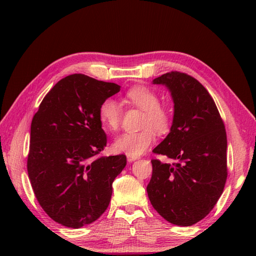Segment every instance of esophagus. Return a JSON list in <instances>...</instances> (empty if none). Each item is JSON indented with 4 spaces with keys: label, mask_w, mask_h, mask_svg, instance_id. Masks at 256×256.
<instances>
[{
    "label": "esophagus",
    "mask_w": 256,
    "mask_h": 256,
    "mask_svg": "<svg viewBox=\"0 0 256 256\" xmlns=\"http://www.w3.org/2000/svg\"><path fill=\"white\" fill-rule=\"evenodd\" d=\"M138 159V157H134V156H127V160L129 161V162H132V161H134V160H136Z\"/></svg>",
    "instance_id": "34e87169"
}]
</instances>
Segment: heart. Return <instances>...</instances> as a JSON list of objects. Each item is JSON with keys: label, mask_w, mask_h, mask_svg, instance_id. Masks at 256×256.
Here are the masks:
<instances>
[{"label": "heart", "mask_w": 256, "mask_h": 256, "mask_svg": "<svg viewBox=\"0 0 256 256\" xmlns=\"http://www.w3.org/2000/svg\"><path fill=\"white\" fill-rule=\"evenodd\" d=\"M127 102L144 111L140 131L125 132L116 138L114 150L128 156L138 157L144 154L154 141V132L166 134L171 128L172 113L168 106L160 104L159 95L154 90L136 85L130 88L125 94ZM98 118L104 129L118 130L122 120V110L118 102L108 98L100 104Z\"/></svg>", "instance_id": "b5f03b06"}]
</instances>
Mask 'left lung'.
Listing matches in <instances>:
<instances>
[{
    "mask_svg": "<svg viewBox=\"0 0 256 256\" xmlns=\"http://www.w3.org/2000/svg\"><path fill=\"white\" fill-rule=\"evenodd\" d=\"M164 84L174 100L171 131L152 152L147 194L170 223L190 226L204 219L221 196L228 178L226 131L212 97L193 76L170 72L152 81Z\"/></svg>",
    "mask_w": 256,
    "mask_h": 256,
    "instance_id": "obj_1",
    "label": "left lung"
}]
</instances>
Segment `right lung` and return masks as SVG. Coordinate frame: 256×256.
Wrapping results in <instances>:
<instances>
[{
	"mask_svg": "<svg viewBox=\"0 0 256 256\" xmlns=\"http://www.w3.org/2000/svg\"><path fill=\"white\" fill-rule=\"evenodd\" d=\"M120 88L82 74L67 76L33 116L28 178L44 212L62 226L79 228L96 221L109 206L112 184L127 164L124 154L99 156L106 146L99 106Z\"/></svg>",
	"mask_w": 256,
	"mask_h": 256,
	"instance_id": "right-lung-1",
	"label": "right lung"
}]
</instances>
